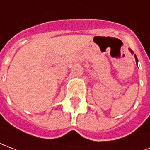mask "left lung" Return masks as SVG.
<instances>
[{
    "mask_svg": "<svg viewBox=\"0 0 150 150\" xmlns=\"http://www.w3.org/2000/svg\"><path fill=\"white\" fill-rule=\"evenodd\" d=\"M129 50H130V52L132 53V54H133V52H132V50L129 49ZM134 57H135V59H136V63H137V62H138V59H137V56H136L135 54H134Z\"/></svg>",
    "mask_w": 150,
    "mask_h": 150,
    "instance_id": "obj_1",
    "label": "left lung"
}]
</instances>
